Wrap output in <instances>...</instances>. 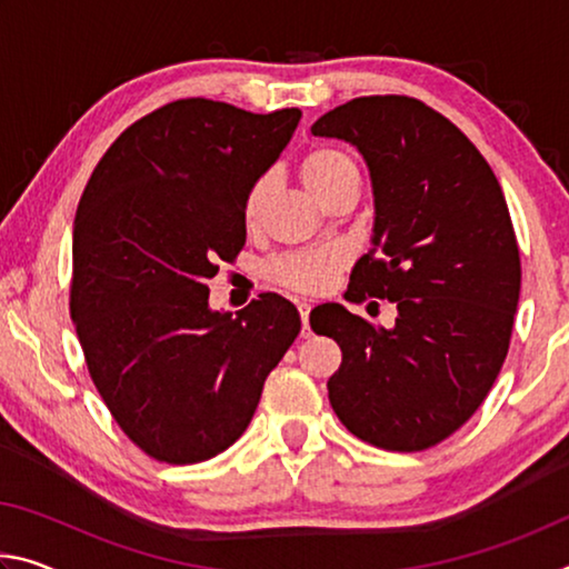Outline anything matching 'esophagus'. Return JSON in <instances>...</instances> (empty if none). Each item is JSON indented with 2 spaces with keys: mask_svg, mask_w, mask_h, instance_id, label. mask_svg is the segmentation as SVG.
<instances>
[{
  "mask_svg": "<svg viewBox=\"0 0 569 569\" xmlns=\"http://www.w3.org/2000/svg\"><path fill=\"white\" fill-rule=\"evenodd\" d=\"M298 313H301V321H303V329H301V336L303 339H308L311 336V326H308V313H311V303H298Z\"/></svg>",
  "mask_w": 569,
  "mask_h": 569,
  "instance_id": "34e87169",
  "label": "esophagus"
}]
</instances>
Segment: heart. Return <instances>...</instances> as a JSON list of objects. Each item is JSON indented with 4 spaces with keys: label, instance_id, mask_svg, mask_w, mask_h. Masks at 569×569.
<instances>
[{
    "label": "heart",
    "instance_id": "obj_1",
    "mask_svg": "<svg viewBox=\"0 0 569 569\" xmlns=\"http://www.w3.org/2000/svg\"><path fill=\"white\" fill-rule=\"evenodd\" d=\"M298 178L311 192L316 200L329 198L336 188L346 182H359V170L351 156H346L339 148L316 146L303 152L298 162ZM268 198V180L261 178L250 186L243 200V220L253 226ZM346 266V250L339 246H323L311 250H296V253H283L268 263L266 273L273 283L291 288L298 293H321L329 288L333 276Z\"/></svg>",
    "mask_w": 569,
    "mask_h": 569
}]
</instances>
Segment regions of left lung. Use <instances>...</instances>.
<instances>
[{
  "instance_id": "1",
  "label": "left lung",
  "mask_w": 569,
  "mask_h": 569,
  "mask_svg": "<svg viewBox=\"0 0 569 569\" xmlns=\"http://www.w3.org/2000/svg\"><path fill=\"white\" fill-rule=\"evenodd\" d=\"M311 132L351 142L371 176V248L346 298L399 311L393 329L341 303L311 311L343 356L329 401L361 441L429 449L479 409L507 359L522 266L502 188L455 122L407 94L356 98Z\"/></svg>"
}]
</instances>
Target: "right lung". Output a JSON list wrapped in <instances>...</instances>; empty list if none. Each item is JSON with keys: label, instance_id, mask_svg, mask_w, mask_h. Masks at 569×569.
Listing matches in <instances>:
<instances>
[{"label": "right lung", "instance_id": "obj_1", "mask_svg": "<svg viewBox=\"0 0 569 569\" xmlns=\"http://www.w3.org/2000/svg\"><path fill=\"white\" fill-rule=\"evenodd\" d=\"M301 110L188 98L132 122L92 170L72 230L70 313L112 419L148 457L198 465L243 435L301 331L261 293L210 311L206 286L246 246L243 200Z\"/></svg>", "mask_w": 569, "mask_h": 569}]
</instances>
